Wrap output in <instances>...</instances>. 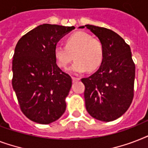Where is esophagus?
Masks as SVG:
<instances>
[{
    "instance_id": "esophagus-1",
    "label": "esophagus",
    "mask_w": 148,
    "mask_h": 148,
    "mask_svg": "<svg viewBox=\"0 0 148 148\" xmlns=\"http://www.w3.org/2000/svg\"><path fill=\"white\" fill-rule=\"evenodd\" d=\"M72 80H73V81L74 82H75V81H77L80 80V78L79 77H72Z\"/></svg>"
}]
</instances>
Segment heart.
Masks as SVG:
<instances>
[{
    "label": "heart",
    "instance_id": "obj_1",
    "mask_svg": "<svg viewBox=\"0 0 148 148\" xmlns=\"http://www.w3.org/2000/svg\"><path fill=\"white\" fill-rule=\"evenodd\" d=\"M53 53L56 62L62 68L67 67L74 56L76 60L67 69L74 74H81L88 70L90 71L97 70L103 58V48L101 41L83 31L70 35L65 46L56 45Z\"/></svg>",
    "mask_w": 148,
    "mask_h": 148
}]
</instances>
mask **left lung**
I'll use <instances>...</instances> for the list:
<instances>
[{"instance_id": "left-lung-1", "label": "left lung", "mask_w": 148, "mask_h": 148, "mask_svg": "<svg viewBox=\"0 0 148 148\" xmlns=\"http://www.w3.org/2000/svg\"><path fill=\"white\" fill-rule=\"evenodd\" d=\"M103 45V58L99 69L81 79L88 114L95 119L109 122L126 112L134 97L135 65L131 47L114 31L87 24Z\"/></svg>"}]
</instances>
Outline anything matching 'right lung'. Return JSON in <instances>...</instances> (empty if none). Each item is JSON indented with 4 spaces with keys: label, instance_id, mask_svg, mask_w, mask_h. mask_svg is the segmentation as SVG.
<instances>
[{
    "label": "right lung",
    "instance_id": "right-lung-1",
    "mask_svg": "<svg viewBox=\"0 0 148 148\" xmlns=\"http://www.w3.org/2000/svg\"><path fill=\"white\" fill-rule=\"evenodd\" d=\"M75 29L44 24L22 37L13 57L12 86L22 112L41 124L58 120L66 110L72 79L56 64L54 47Z\"/></svg>",
    "mask_w": 148,
    "mask_h": 148
}]
</instances>
